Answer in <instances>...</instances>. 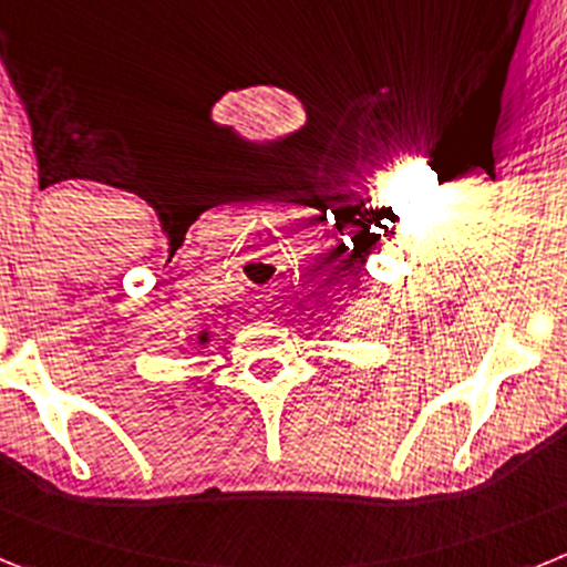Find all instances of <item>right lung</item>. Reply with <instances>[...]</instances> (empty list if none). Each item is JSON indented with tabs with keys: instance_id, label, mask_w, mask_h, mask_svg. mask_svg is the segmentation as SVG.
Here are the masks:
<instances>
[{
	"instance_id": "add662e5",
	"label": "right lung",
	"mask_w": 567,
	"mask_h": 567,
	"mask_svg": "<svg viewBox=\"0 0 567 567\" xmlns=\"http://www.w3.org/2000/svg\"><path fill=\"white\" fill-rule=\"evenodd\" d=\"M198 340H202V343H207V340H209V338H207V332H202V334H198Z\"/></svg>"
}]
</instances>
